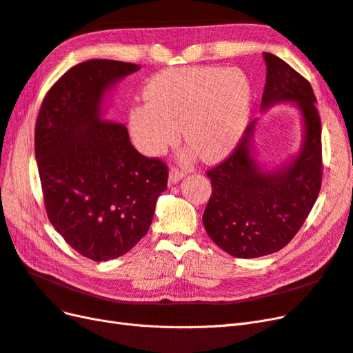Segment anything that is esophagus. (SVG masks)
Returning a JSON list of instances; mask_svg holds the SVG:
<instances>
[{"label":"esophagus","mask_w":353,"mask_h":353,"mask_svg":"<svg viewBox=\"0 0 353 353\" xmlns=\"http://www.w3.org/2000/svg\"><path fill=\"white\" fill-rule=\"evenodd\" d=\"M187 175V172L185 170H183V169H179V168H170V170H169V184H176L178 181L181 179V178H184Z\"/></svg>","instance_id":"esophagus-1"}]
</instances>
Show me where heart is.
Segmentation results:
<instances>
[{
  "label": "heart",
  "instance_id": "b5f03b06",
  "mask_svg": "<svg viewBox=\"0 0 353 353\" xmlns=\"http://www.w3.org/2000/svg\"><path fill=\"white\" fill-rule=\"evenodd\" d=\"M147 104L130 113L138 147L159 154L172 145L184 123V137L205 160L225 157L249 121L252 85L240 70L179 68L157 73L144 90Z\"/></svg>",
  "mask_w": 353,
  "mask_h": 353
}]
</instances>
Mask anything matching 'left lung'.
Here are the masks:
<instances>
[{"label": "left lung", "instance_id": "left-lung-1", "mask_svg": "<svg viewBox=\"0 0 353 353\" xmlns=\"http://www.w3.org/2000/svg\"><path fill=\"white\" fill-rule=\"evenodd\" d=\"M266 83L261 108L294 101L302 112L305 138L287 168L263 172L252 157L253 121L231 154L206 170L212 194L203 213L209 237L231 256L259 258L292 241L321 190V119L311 83L285 61L263 52Z\"/></svg>", "mask_w": 353, "mask_h": 353}]
</instances>
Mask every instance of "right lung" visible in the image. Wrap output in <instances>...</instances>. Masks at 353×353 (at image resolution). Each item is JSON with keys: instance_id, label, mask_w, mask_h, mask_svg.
I'll return each instance as SVG.
<instances>
[{"instance_id": "add662e5", "label": "right lung", "mask_w": 353, "mask_h": 353, "mask_svg": "<svg viewBox=\"0 0 353 353\" xmlns=\"http://www.w3.org/2000/svg\"><path fill=\"white\" fill-rule=\"evenodd\" d=\"M138 69L105 59L79 63L48 90L35 125L48 219L95 262L119 258L145 236L168 188L166 163L138 153L126 126L101 116L104 92Z\"/></svg>"}]
</instances>
